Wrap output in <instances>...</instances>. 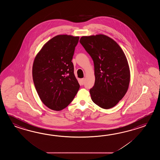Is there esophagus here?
Segmentation results:
<instances>
[{
  "label": "esophagus",
  "instance_id": "obj_1",
  "mask_svg": "<svg viewBox=\"0 0 160 160\" xmlns=\"http://www.w3.org/2000/svg\"><path fill=\"white\" fill-rule=\"evenodd\" d=\"M85 78L81 79V83L82 85H84V83H85Z\"/></svg>",
  "mask_w": 160,
  "mask_h": 160
}]
</instances>
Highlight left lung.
<instances>
[{"instance_id": "8db88e82", "label": "left lung", "mask_w": 160, "mask_h": 160, "mask_svg": "<svg viewBox=\"0 0 160 160\" xmlns=\"http://www.w3.org/2000/svg\"><path fill=\"white\" fill-rule=\"evenodd\" d=\"M79 42L94 65L95 83L90 89L92 101L103 109H110L122 99L129 88L126 56L115 41L104 35L82 37Z\"/></svg>"}]
</instances>
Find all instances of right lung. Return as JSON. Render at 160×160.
I'll list each match as a JSON object with an SVG mask.
<instances>
[{
  "mask_svg": "<svg viewBox=\"0 0 160 160\" xmlns=\"http://www.w3.org/2000/svg\"><path fill=\"white\" fill-rule=\"evenodd\" d=\"M79 37L59 35L44 44L34 59L32 78L41 101L59 111L72 102L80 86L72 62Z\"/></svg>",
  "mask_w": 160,
  "mask_h": 160,
  "instance_id": "1",
  "label": "right lung"
}]
</instances>
